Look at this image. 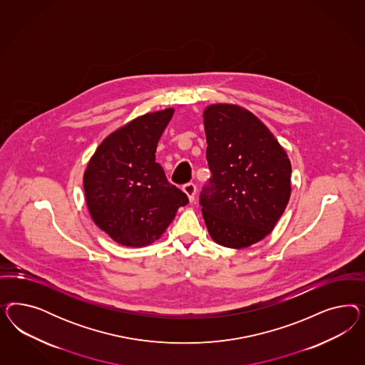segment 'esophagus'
<instances>
[{
    "label": "esophagus",
    "instance_id": "obj_1",
    "mask_svg": "<svg viewBox=\"0 0 365 365\" xmlns=\"http://www.w3.org/2000/svg\"><path fill=\"white\" fill-rule=\"evenodd\" d=\"M183 191L186 192V195H187L188 199H190V202H192L194 198H195V194H197V186H195L194 183H186V185L183 186Z\"/></svg>",
    "mask_w": 365,
    "mask_h": 365
}]
</instances>
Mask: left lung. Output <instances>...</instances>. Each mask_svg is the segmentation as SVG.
<instances>
[{"instance_id":"8db88e82","label":"left lung","mask_w":365,"mask_h":365,"mask_svg":"<svg viewBox=\"0 0 365 365\" xmlns=\"http://www.w3.org/2000/svg\"><path fill=\"white\" fill-rule=\"evenodd\" d=\"M211 171L200 194L203 220L214 242L249 247L274 229L292 192L287 151L250 110L211 104L203 112Z\"/></svg>"}]
</instances>
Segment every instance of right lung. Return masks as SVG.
Wrapping results in <instances>:
<instances>
[{"label":"right lung","mask_w":365,"mask_h":365,"mask_svg":"<svg viewBox=\"0 0 365 365\" xmlns=\"http://www.w3.org/2000/svg\"><path fill=\"white\" fill-rule=\"evenodd\" d=\"M174 108L145 113L110 133L89 159L83 183L93 222L123 246L155 242L188 203L155 162Z\"/></svg>","instance_id":"right-lung-1"}]
</instances>
